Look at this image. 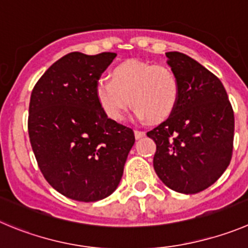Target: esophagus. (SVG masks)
Here are the masks:
<instances>
[{"label":"esophagus","mask_w":248,"mask_h":248,"mask_svg":"<svg viewBox=\"0 0 248 248\" xmlns=\"http://www.w3.org/2000/svg\"><path fill=\"white\" fill-rule=\"evenodd\" d=\"M135 136H136V138H137V140H140V138L144 137L145 132L144 131H140V129H136V131H135Z\"/></svg>","instance_id":"obj_1"}]
</instances>
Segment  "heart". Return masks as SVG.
Returning a JSON list of instances; mask_svg holds the SVG:
<instances>
[{"mask_svg": "<svg viewBox=\"0 0 248 248\" xmlns=\"http://www.w3.org/2000/svg\"><path fill=\"white\" fill-rule=\"evenodd\" d=\"M179 96V80L170 68L136 60L115 67L111 79L103 77L96 83L101 108L116 121L124 119L132 103L140 119L161 122L173 112Z\"/></svg>", "mask_w": 248, "mask_h": 248, "instance_id": "heart-1", "label": "heart"}]
</instances>
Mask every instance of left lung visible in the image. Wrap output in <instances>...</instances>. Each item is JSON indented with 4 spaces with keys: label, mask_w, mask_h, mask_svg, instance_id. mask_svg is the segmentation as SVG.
Returning <instances> with one entry per match:
<instances>
[{
    "label": "left lung",
    "mask_w": 248,
    "mask_h": 248,
    "mask_svg": "<svg viewBox=\"0 0 248 248\" xmlns=\"http://www.w3.org/2000/svg\"><path fill=\"white\" fill-rule=\"evenodd\" d=\"M180 85L170 116L147 133L156 144L153 165L173 191L193 194L212 186L232 156L233 110L223 83L181 52H168Z\"/></svg>",
    "instance_id": "left-lung-1"
}]
</instances>
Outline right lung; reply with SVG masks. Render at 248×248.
<instances>
[{"label": "right lung", "mask_w": 248, "mask_h": 248, "mask_svg": "<svg viewBox=\"0 0 248 248\" xmlns=\"http://www.w3.org/2000/svg\"><path fill=\"white\" fill-rule=\"evenodd\" d=\"M115 52H71L36 82L28 132L39 169L64 197L96 202L119 186L133 129L108 119L96 98V83Z\"/></svg>", "instance_id": "obj_1"}]
</instances>
